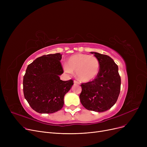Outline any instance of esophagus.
Returning <instances> with one entry per match:
<instances>
[{"mask_svg": "<svg viewBox=\"0 0 147 147\" xmlns=\"http://www.w3.org/2000/svg\"><path fill=\"white\" fill-rule=\"evenodd\" d=\"M74 83H75V84H79V82L78 81H77V80H74Z\"/></svg>", "mask_w": 147, "mask_h": 147, "instance_id": "esophagus-1", "label": "esophagus"}]
</instances>
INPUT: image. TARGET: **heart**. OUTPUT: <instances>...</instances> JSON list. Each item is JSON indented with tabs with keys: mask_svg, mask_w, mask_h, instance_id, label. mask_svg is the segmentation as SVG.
Segmentation results:
<instances>
[{
	"mask_svg": "<svg viewBox=\"0 0 147 147\" xmlns=\"http://www.w3.org/2000/svg\"><path fill=\"white\" fill-rule=\"evenodd\" d=\"M64 70L67 73L76 72L77 77L83 82L94 80L99 71L98 59L86 54H76L69 58L67 65H64Z\"/></svg>",
	"mask_w": 147,
	"mask_h": 147,
	"instance_id": "b5f03b06",
	"label": "heart"
}]
</instances>
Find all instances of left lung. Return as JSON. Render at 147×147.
Masks as SVG:
<instances>
[{"instance_id":"8db88e82","label":"left lung","mask_w":147,"mask_h":147,"mask_svg":"<svg viewBox=\"0 0 147 147\" xmlns=\"http://www.w3.org/2000/svg\"><path fill=\"white\" fill-rule=\"evenodd\" d=\"M99 63L98 76L92 81L82 83L80 102L86 109L104 112L115 104L120 92L121 78L118 66L109 56L91 52Z\"/></svg>"}]
</instances>
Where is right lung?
<instances>
[{
	"mask_svg": "<svg viewBox=\"0 0 147 147\" xmlns=\"http://www.w3.org/2000/svg\"><path fill=\"white\" fill-rule=\"evenodd\" d=\"M59 53L37 58L30 64L23 78L24 98L33 110L38 113L50 114L60 110L64 95L71 89L73 80L63 81L64 73Z\"/></svg>",
	"mask_w": 147,
	"mask_h": 147,
	"instance_id": "obj_1",
	"label": "right lung"
}]
</instances>
